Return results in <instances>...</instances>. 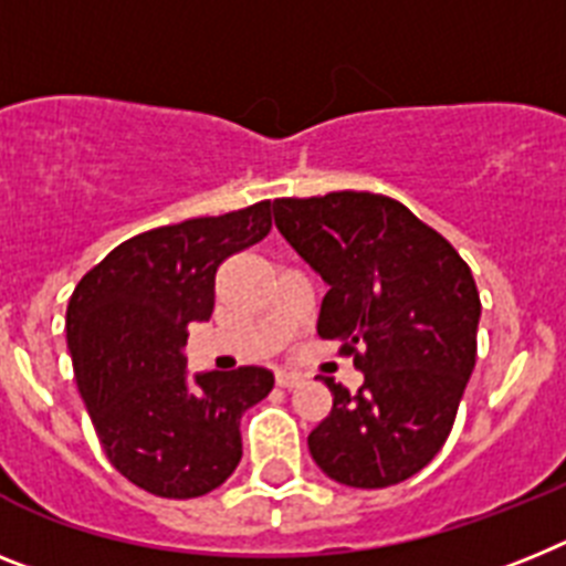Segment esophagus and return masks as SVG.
I'll return each instance as SVG.
<instances>
[{
    "label": "esophagus",
    "mask_w": 566,
    "mask_h": 566,
    "mask_svg": "<svg viewBox=\"0 0 566 566\" xmlns=\"http://www.w3.org/2000/svg\"><path fill=\"white\" fill-rule=\"evenodd\" d=\"M298 382H302V374H293V371H279V374H275V386L296 388Z\"/></svg>",
    "instance_id": "1"
}]
</instances>
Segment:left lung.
Instances as JSON below:
<instances>
[{"label":"left lung","instance_id":"left-lung-1","mask_svg":"<svg viewBox=\"0 0 566 566\" xmlns=\"http://www.w3.org/2000/svg\"><path fill=\"white\" fill-rule=\"evenodd\" d=\"M275 227L325 279L322 339L354 356L363 388L325 379L331 415L311 431L336 483L386 489L429 467L454 426L478 354L481 296L449 241L374 192L275 198Z\"/></svg>","mask_w":566,"mask_h":566}]
</instances>
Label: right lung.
Segmentation results:
<instances>
[{
    "label": "right lung",
    "mask_w": 566,
    "mask_h": 566,
    "mask_svg": "<svg viewBox=\"0 0 566 566\" xmlns=\"http://www.w3.org/2000/svg\"><path fill=\"white\" fill-rule=\"evenodd\" d=\"M270 201L189 218L114 247L65 313L71 363L112 467L158 497H201L235 472L241 415L264 400L259 365L187 377V327L216 305V273L270 232Z\"/></svg>",
    "instance_id": "add662e5"
}]
</instances>
